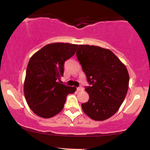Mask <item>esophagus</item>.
<instances>
[{"label": "esophagus", "instance_id": "1", "mask_svg": "<svg viewBox=\"0 0 150 150\" xmlns=\"http://www.w3.org/2000/svg\"><path fill=\"white\" fill-rule=\"evenodd\" d=\"M81 90H83V88H82V87H79V88H77V91L78 92L81 91Z\"/></svg>", "mask_w": 150, "mask_h": 150}]
</instances>
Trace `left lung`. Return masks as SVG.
<instances>
[{"instance_id":"left-lung-1","label":"left lung","mask_w":150,"mask_h":150,"mask_svg":"<svg viewBox=\"0 0 150 150\" xmlns=\"http://www.w3.org/2000/svg\"><path fill=\"white\" fill-rule=\"evenodd\" d=\"M76 55L90 85L85 88L89 100L82 109L94 120L108 119L126 97L129 80L127 67L111 50L99 46L79 45Z\"/></svg>"}]
</instances>
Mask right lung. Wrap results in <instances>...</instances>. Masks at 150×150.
<instances>
[{"label": "right lung", "instance_id": "add662e5", "mask_svg": "<svg viewBox=\"0 0 150 150\" xmlns=\"http://www.w3.org/2000/svg\"><path fill=\"white\" fill-rule=\"evenodd\" d=\"M78 45L63 42L47 44L30 59L24 82V95L35 114L50 118L63 109L67 95L75 87L62 84L65 62L75 53Z\"/></svg>", "mask_w": 150, "mask_h": 150}]
</instances>
